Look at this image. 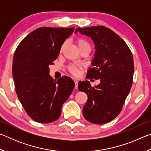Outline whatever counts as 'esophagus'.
<instances>
[{"mask_svg": "<svg viewBox=\"0 0 151 151\" xmlns=\"http://www.w3.org/2000/svg\"><path fill=\"white\" fill-rule=\"evenodd\" d=\"M75 81V88L76 89H77V88H78V80H75L74 81Z\"/></svg>", "mask_w": 151, "mask_h": 151, "instance_id": "esophagus-1", "label": "esophagus"}]
</instances>
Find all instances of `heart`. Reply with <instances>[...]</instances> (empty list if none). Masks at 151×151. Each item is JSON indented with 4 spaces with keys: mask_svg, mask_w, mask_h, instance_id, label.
I'll return each mask as SVG.
<instances>
[{
    "mask_svg": "<svg viewBox=\"0 0 151 151\" xmlns=\"http://www.w3.org/2000/svg\"><path fill=\"white\" fill-rule=\"evenodd\" d=\"M76 44L81 50H83L85 48H91V45L87 40L83 38H79L76 40ZM66 46V42H63L60 48V53H63ZM82 68V66H78L75 64H72L68 66V70L74 76H78L79 75V69Z\"/></svg>",
    "mask_w": 151,
    "mask_h": 151,
    "instance_id": "heart-1",
    "label": "heart"
}]
</instances>
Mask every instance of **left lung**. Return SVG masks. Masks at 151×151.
I'll list each match as a JSON object with an SVG mask.
<instances>
[{
  "label": "left lung",
  "mask_w": 151,
  "mask_h": 151,
  "mask_svg": "<svg viewBox=\"0 0 151 151\" xmlns=\"http://www.w3.org/2000/svg\"><path fill=\"white\" fill-rule=\"evenodd\" d=\"M77 32L91 37L95 45L93 67L86 78L101 79L94 87L88 81L78 82V90L88 96L83 116L92 123L105 124L118 116L131 91L134 73L132 52L126 42L107 27L77 28Z\"/></svg>",
  "instance_id": "left-lung-1"
}]
</instances>
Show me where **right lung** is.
Masks as SVG:
<instances>
[{"label": "right lung", "mask_w": 151, "mask_h": 151, "mask_svg": "<svg viewBox=\"0 0 151 151\" xmlns=\"http://www.w3.org/2000/svg\"><path fill=\"white\" fill-rule=\"evenodd\" d=\"M74 29L39 28L22 39L15 50L12 70L15 89L25 111L36 122L57 121L75 88L68 76L54 80L48 67L54 64L61 45Z\"/></svg>", "instance_id": "add662e5"}]
</instances>
